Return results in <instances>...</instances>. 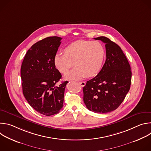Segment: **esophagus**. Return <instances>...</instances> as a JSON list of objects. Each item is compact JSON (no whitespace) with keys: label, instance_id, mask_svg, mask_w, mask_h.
<instances>
[{"label":"esophagus","instance_id":"obj_1","mask_svg":"<svg viewBox=\"0 0 151 151\" xmlns=\"http://www.w3.org/2000/svg\"><path fill=\"white\" fill-rule=\"evenodd\" d=\"M79 84L81 86V87H84V86L85 85V84H86V83H85V82H79Z\"/></svg>","mask_w":151,"mask_h":151}]
</instances>
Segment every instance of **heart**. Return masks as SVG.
<instances>
[{
	"mask_svg": "<svg viewBox=\"0 0 151 151\" xmlns=\"http://www.w3.org/2000/svg\"><path fill=\"white\" fill-rule=\"evenodd\" d=\"M64 52V54H56L54 61L62 73H67L75 63L76 68L64 76L68 80L96 76L100 71L105 57V49L98 41L76 40L68 45Z\"/></svg>",
	"mask_w": 151,
	"mask_h": 151,
	"instance_id": "heart-1",
	"label": "heart"
}]
</instances>
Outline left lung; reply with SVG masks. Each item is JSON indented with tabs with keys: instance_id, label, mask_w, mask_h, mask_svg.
I'll return each mask as SVG.
<instances>
[{
	"instance_id": "1",
	"label": "left lung",
	"mask_w": 151,
	"mask_h": 151,
	"mask_svg": "<svg viewBox=\"0 0 151 151\" xmlns=\"http://www.w3.org/2000/svg\"><path fill=\"white\" fill-rule=\"evenodd\" d=\"M105 44L106 60L98 75L83 88V101L87 109L99 114L116 109L130 88L132 71L119 46L109 38H94Z\"/></svg>"
}]
</instances>
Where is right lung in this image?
I'll list each match as a JSON object with an SVG mask.
<instances>
[{
	"mask_svg": "<svg viewBox=\"0 0 151 151\" xmlns=\"http://www.w3.org/2000/svg\"><path fill=\"white\" fill-rule=\"evenodd\" d=\"M61 39L51 36L36 42L27 51L21 68L24 97L35 111L46 116L58 114L63 107L68 82L55 86L61 75L55 68L54 58Z\"/></svg>",
	"mask_w": 151,
	"mask_h": 151,
	"instance_id": "1",
	"label": "right lung"
}]
</instances>
